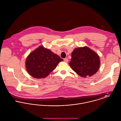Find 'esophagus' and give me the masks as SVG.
<instances>
[{
	"instance_id": "1",
	"label": "esophagus",
	"mask_w": 121,
	"mask_h": 121,
	"mask_svg": "<svg viewBox=\"0 0 121 121\" xmlns=\"http://www.w3.org/2000/svg\"><path fill=\"white\" fill-rule=\"evenodd\" d=\"M64 60L65 62H68V61H69V59L68 58H65V59H64Z\"/></svg>"
}]
</instances>
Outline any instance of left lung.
<instances>
[{
  "label": "left lung",
  "mask_w": 121,
  "mask_h": 121,
  "mask_svg": "<svg viewBox=\"0 0 121 121\" xmlns=\"http://www.w3.org/2000/svg\"><path fill=\"white\" fill-rule=\"evenodd\" d=\"M71 57L70 67L81 77L91 76L100 68L99 56L88 47L75 48L72 52Z\"/></svg>",
  "instance_id": "left-lung-1"
}]
</instances>
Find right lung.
Segmentation results:
<instances>
[{
    "mask_svg": "<svg viewBox=\"0 0 121 121\" xmlns=\"http://www.w3.org/2000/svg\"><path fill=\"white\" fill-rule=\"evenodd\" d=\"M63 59L43 46L31 52L26 60V68L29 74L37 78H44L57 67Z\"/></svg>",
    "mask_w": 121,
    "mask_h": 121,
    "instance_id": "1",
    "label": "right lung"
}]
</instances>
